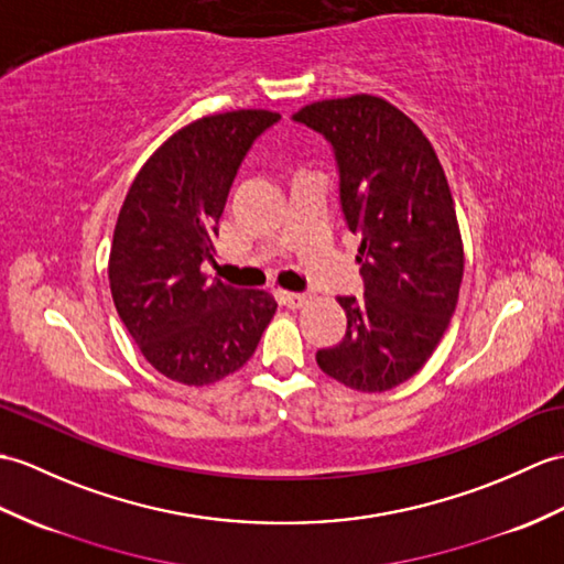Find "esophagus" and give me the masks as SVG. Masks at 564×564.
<instances>
[{
  "instance_id": "1",
  "label": "esophagus",
  "mask_w": 564,
  "mask_h": 564,
  "mask_svg": "<svg viewBox=\"0 0 564 564\" xmlns=\"http://www.w3.org/2000/svg\"><path fill=\"white\" fill-rule=\"evenodd\" d=\"M281 303L291 310H297L307 303V295L305 293H281Z\"/></svg>"
}]
</instances>
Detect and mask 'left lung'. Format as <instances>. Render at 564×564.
Here are the masks:
<instances>
[{
    "label": "left lung",
    "mask_w": 564,
    "mask_h": 564,
    "mask_svg": "<svg viewBox=\"0 0 564 564\" xmlns=\"http://www.w3.org/2000/svg\"><path fill=\"white\" fill-rule=\"evenodd\" d=\"M293 120L329 141L341 214L360 235L365 297H338L346 336L319 348L317 365L350 389H394L427 362L459 300L464 250L447 177L421 129L382 98L312 102Z\"/></svg>",
    "instance_id": "obj_1"
}]
</instances>
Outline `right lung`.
Here are the masks:
<instances>
[{"instance_id":"obj_1","label":"right lung","mask_w":564,"mask_h":564,"mask_svg":"<svg viewBox=\"0 0 564 564\" xmlns=\"http://www.w3.org/2000/svg\"><path fill=\"white\" fill-rule=\"evenodd\" d=\"M281 120L235 110L180 129L139 170L117 218L110 291L134 344L161 375L212 384L252 358L276 303L202 273L235 175Z\"/></svg>"}]
</instances>
